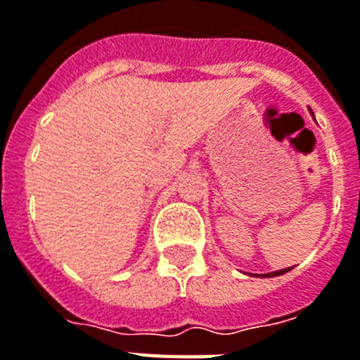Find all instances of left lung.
<instances>
[{
    "mask_svg": "<svg viewBox=\"0 0 360 360\" xmlns=\"http://www.w3.org/2000/svg\"><path fill=\"white\" fill-rule=\"evenodd\" d=\"M309 110H311V109H309ZM311 114H312V110H311ZM312 118H314V114H312ZM290 270H292V268H285V270H277V271H270V274H262L261 277H277V276H283V274H286V271H290Z\"/></svg>",
    "mask_w": 360,
    "mask_h": 360,
    "instance_id": "8db88e82",
    "label": "left lung"
}]
</instances>
